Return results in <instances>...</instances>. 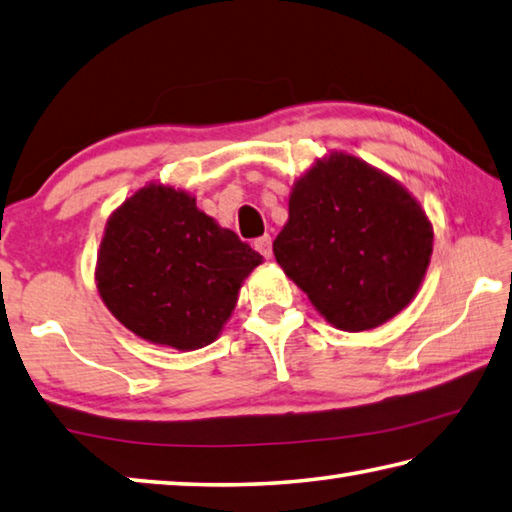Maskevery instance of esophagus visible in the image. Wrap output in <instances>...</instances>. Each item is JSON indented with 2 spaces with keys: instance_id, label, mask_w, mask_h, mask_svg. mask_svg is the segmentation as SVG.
Segmentation results:
<instances>
[{
  "instance_id": "obj_1",
  "label": "esophagus",
  "mask_w": 512,
  "mask_h": 512,
  "mask_svg": "<svg viewBox=\"0 0 512 512\" xmlns=\"http://www.w3.org/2000/svg\"><path fill=\"white\" fill-rule=\"evenodd\" d=\"M254 249L258 251V254H263L265 258L272 256V238L270 236H261L254 240Z\"/></svg>"
}]
</instances>
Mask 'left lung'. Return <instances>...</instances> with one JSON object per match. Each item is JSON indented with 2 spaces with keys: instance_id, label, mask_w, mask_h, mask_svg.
I'll list each match as a JSON object with an SVG mask.
<instances>
[{
  "instance_id": "1",
  "label": "left lung",
  "mask_w": 512,
  "mask_h": 512,
  "mask_svg": "<svg viewBox=\"0 0 512 512\" xmlns=\"http://www.w3.org/2000/svg\"><path fill=\"white\" fill-rule=\"evenodd\" d=\"M432 240V224L405 188L335 152L294 184L274 256L330 324L357 333L414 299Z\"/></svg>"
}]
</instances>
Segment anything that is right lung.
Returning a JSON list of instances; mask_svg holds the SVG:
<instances>
[{
	"label": "right lung",
	"instance_id": "1",
	"mask_svg": "<svg viewBox=\"0 0 512 512\" xmlns=\"http://www.w3.org/2000/svg\"><path fill=\"white\" fill-rule=\"evenodd\" d=\"M263 256L195 206L150 184L107 220L96 285L112 315L152 344L195 351L236 308L242 281Z\"/></svg>",
	"mask_w": 512,
	"mask_h": 512
}]
</instances>
